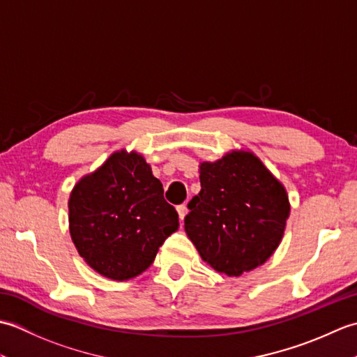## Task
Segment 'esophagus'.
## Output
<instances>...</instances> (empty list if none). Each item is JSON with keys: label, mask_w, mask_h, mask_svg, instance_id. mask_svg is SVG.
Returning a JSON list of instances; mask_svg holds the SVG:
<instances>
[{"label": "esophagus", "mask_w": 357, "mask_h": 357, "mask_svg": "<svg viewBox=\"0 0 357 357\" xmlns=\"http://www.w3.org/2000/svg\"><path fill=\"white\" fill-rule=\"evenodd\" d=\"M176 211H178V216H179L181 221H184V218L187 215V206H185V204H183V206H178Z\"/></svg>", "instance_id": "esophagus-1"}]
</instances>
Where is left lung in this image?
Instances as JSON below:
<instances>
[{
  "mask_svg": "<svg viewBox=\"0 0 357 357\" xmlns=\"http://www.w3.org/2000/svg\"><path fill=\"white\" fill-rule=\"evenodd\" d=\"M199 179L184 227L202 261L227 276L257 268L282 241L290 216L285 187L250 150L201 162Z\"/></svg>",
  "mask_w": 357,
  "mask_h": 357,
  "instance_id": "obj_1",
  "label": "left lung"
}]
</instances>
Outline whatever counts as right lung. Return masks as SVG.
<instances>
[{"label":"right lung","mask_w":357,"mask_h":357,"mask_svg":"<svg viewBox=\"0 0 357 357\" xmlns=\"http://www.w3.org/2000/svg\"><path fill=\"white\" fill-rule=\"evenodd\" d=\"M179 227L161 181L138 151L119 150L82 176L69 198V230L79 256L101 276L127 280L146 271Z\"/></svg>","instance_id":"add662e5"}]
</instances>
